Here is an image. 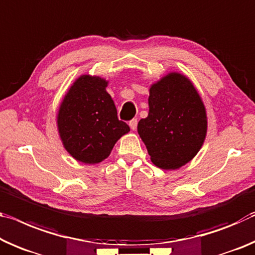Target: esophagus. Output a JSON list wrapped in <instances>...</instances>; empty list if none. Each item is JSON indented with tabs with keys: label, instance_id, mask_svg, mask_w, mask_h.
Instances as JSON below:
<instances>
[{
	"label": "esophagus",
	"instance_id": "obj_1",
	"mask_svg": "<svg viewBox=\"0 0 255 255\" xmlns=\"http://www.w3.org/2000/svg\"><path fill=\"white\" fill-rule=\"evenodd\" d=\"M137 123H138L137 119H132L129 121V127H130L131 130H135V129L137 128Z\"/></svg>",
	"mask_w": 255,
	"mask_h": 255
}]
</instances>
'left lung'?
<instances>
[{
    "mask_svg": "<svg viewBox=\"0 0 255 255\" xmlns=\"http://www.w3.org/2000/svg\"><path fill=\"white\" fill-rule=\"evenodd\" d=\"M148 116L137 131L156 167L175 170L203 145L208 120L204 104L187 77L170 72L149 88Z\"/></svg>",
    "mask_w": 255,
    "mask_h": 255,
    "instance_id": "left-lung-1",
    "label": "left lung"
}]
</instances>
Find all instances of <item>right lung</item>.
<instances>
[{"label":"right lung","mask_w":255,"mask_h":255,"mask_svg":"<svg viewBox=\"0 0 255 255\" xmlns=\"http://www.w3.org/2000/svg\"><path fill=\"white\" fill-rule=\"evenodd\" d=\"M101 77L83 75L72 84L59 108L58 130L67 152L83 163L94 164L110 155L121 136L130 130Z\"/></svg>","instance_id":"1"}]
</instances>
